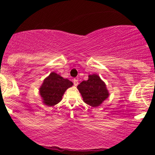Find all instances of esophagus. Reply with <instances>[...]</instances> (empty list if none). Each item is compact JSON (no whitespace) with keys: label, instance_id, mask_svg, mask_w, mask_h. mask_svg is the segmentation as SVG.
Wrapping results in <instances>:
<instances>
[{"label":"esophagus","instance_id":"esophagus-1","mask_svg":"<svg viewBox=\"0 0 155 155\" xmlns=\"http://www.w3.org/2000/svg\"><path fill=\"white\" fill-rule=\"evenodd\" d=\"M73 82H74V84L75 85V86H77V85L79 84V80H77L76 79H74Z\"/></svg>","mask_w":155,"mask_h":155}]
</instances>
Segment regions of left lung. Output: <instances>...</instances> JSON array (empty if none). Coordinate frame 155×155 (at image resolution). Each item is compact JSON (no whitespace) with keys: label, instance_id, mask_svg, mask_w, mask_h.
Masks as SVG:
<instances>
[{"label":"left lung","instance_id":"obj_1","mask_svg":"<svg viewBox=\"0 0 155 155\" xmlns=\"http://www.w3.org/2000/svg\"><path fill=\"white\" fill-rule=\"evenodd\" d=\"M77 88L84 101L92 107L100 106L109 95L105 83L96 74L89 76L88 80L80 83Z\"/></svg>","mask_w":155,"mask_h":155}]
</instances>
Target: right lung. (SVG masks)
Masks as SVG:
<instances>
[{
    "label": "right lung",
    "mask_w": 155,
    "mask_h": 155,
    "mask_svg": "<svg viewBox=\"0 0 155 155\" xmlns=\"http://www.w3.org/2000/svg\"><path fill=\"white\" fill-rule=\"evenodd\" d=\"M72 85L73 83L68 79H63L56 73L52 72L44 79L39 91L44 104L52 106L62 100L64 92Z\"/></svg>",
    "instance_id": "obj_1"
}]
</instances>
